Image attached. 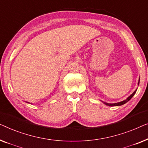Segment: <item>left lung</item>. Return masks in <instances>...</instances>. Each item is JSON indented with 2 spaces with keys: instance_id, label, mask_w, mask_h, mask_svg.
Masks as SVG:
<instances>
[{
  "instance_id": "8db88e82",
  "label": "left lung",
  "mask_w": 148,
  "mask_h": 148,
  "mask_svg": "<svg viewBox=\"0 0 148 148\" xmlns=\"http://www.w3.org/2000/svg\"><path fill=\"white\" fill-rule=\"evenodd\" d=\"M139 80H140V78H139L138 85H139ZM137 90V89H136V90H135L134 92H133L132 94L130 96V97H128L127 98V99H126L125 100H124V101H123L119 102V103H105V102H103V101H102V102H103V103L104 104H105V105H107V106H109V107H116V106H121V105H124V104H125L126 103H127V102H128L129 101H130V100L131 99H132V98L133 97H134V95L136 94Z\"/></svg>"
}]
</instances>
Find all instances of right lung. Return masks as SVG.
<instances>
[{
  "label": "right lung",
  "mask_w": 148,
  "mask_h": 148,
  "mask_svg": "<svg viewBox=\"0 0 148 148\" xmlns=\"http://www.w3.org/2000/svg\"><path fill=\"white\" fill-rule=\"evenodd\" d=\"M26 103H29V102H26ZM30 104H32V103H30Z\"/></svg>",
  "instance_id": "obj_1"
}]
</instances>
